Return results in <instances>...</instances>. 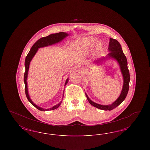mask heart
Listing matches in <instances>:
<instances>
[{"instance_id":"b5f03b06","label":"heart","mask_w":150,"mask_h":150,"mask_svg":"<svg viewBox=\"0 0 150 150\" xmlns=\"http://www.w3.org/2000/svg\"><path fill=\"white\" fill-rule=\"evenodd\" d=\"M97 40L96 39H95L93 37H90V38H88L86 40V42L84 44V45H85V48L86 49H89L91 48L92 47H93V45L97 43ZM98 49H100L101 48V45L100 44L98 47Z\"/></svg>"}]
</instances>
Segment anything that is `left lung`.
I'll return each mask as SVG.
<instances>
[{"instance_id":"1","label":"left lung","mask_w":150,"mask_h":150,"mask_svg":"<svg viewBox=\"0 0 150 150\" xmlns=\"http://www.w3.org/2000/svg\"><path fill=\"white\" fill-rule=\"evenodd\" d=\"M108 50L110 53L107 54L106 57H100L97 60L94 61L93 64L97 65L102 64V63L104 61L108 59H114L117 62L120 66L124 81L122 91L119 97L112 104L108 105H102L93 102L88 97L87 94L86 93L87 100L91 105H92L94 107L105 111H110L113 110L115 108L118 106L119 105H120L123 102V100L125 99L128 92L130 81V74L128 69V62L126 56L122 52L120 44L116 39L110 38V42Z\"/></svg>"}]
</instances>
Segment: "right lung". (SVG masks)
I'll list each match as a JSON object with an SVG mask.
<instances>
[{
	"instance_id": "right-lung-1",
	"label": "right lung",
	"mask_w": 150,
	"mask_h": 150,
	"mask_svg": "<svg viewBox=\"0 0 150 150\" xmlns=\"http://www.w3.org/2000/svg\"><path fill=\"white\" fill-rule=\"evenodd\" d=\"M67 36H69V34L67 33H64V32H61V33H56V34H50L48 36L43 37V38H40L33 45V47H31V48L30 50L29 53L28 54L27 56L26 57V58H25V72L24 74V79H23L25 86V94H26V97H27L28 100L31 103V105H33L34 107H35L36 108H38V110H39L40 111H50V110H55L60 106L62 100H61L57 105L51 107V108H43L39 107L38 105H36L32 101V100L30 99V96H29V92H28V83H27V79H28V72H29V66H30V62L32 60V59L33 58V57H34V56L35 55V54L36 53L37 51L38 50L39 48L47 47V46L51 45H53V44H56V43H59L62 40H64V38ZM68 81H69V78L66 79L65 84H64V86L67 84ZM63 97H64V96H63Z\"/></svg>"
}]
</instances>
